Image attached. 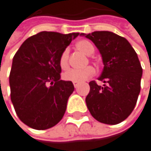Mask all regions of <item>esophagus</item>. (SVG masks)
<instances>
[{"label": "esophagus", "instance_id": "esophagus-1", "mask_svg": "<svg viewBox=\"0 0 151 151\" xmlns=\"http://www.w3.org/2000/svg\"><path fill=\"white\" fill-rule=\"evenodd\" d=\"M73 85H74V88H77L78 86H79V83H78V82H73Z\"/></svg>", "mask_w": 151, "mask_h": 151}]
</instances>
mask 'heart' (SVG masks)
Here are the masks:
<instances>
[{
  "label": "heart",
  "instance_id": "1",
  "mask_svg": "<svg viewBox=\"0 0 151 151\" xmlns=\"http://www.w3.org/2000/svg\"><path fill=\"white\" fill-rule=\"evenodd\" d=\"M77 48L84 53L87 55H91L95 52V47L88 40H81L79 41L76 44ZM68 58H69V50L65 48L59 58V64L62 69H66L68 67ZM95 69L92 66H88L83 69H70L63 72V79L64 81H71V82H83L91 77L94 76L95 74Z\"/></svg>",
  "mask_w": 151,
  "mask_h": 151
}]
</instances>
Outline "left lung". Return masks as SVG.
I'll list each match as a JSON object with an SVG mask.
<instances>
[{"label":"left lung","mask_w":151,"mask_h":151,"mask_svg":"<svg viewBox=\"0 0 151 151\" xmlns=\"http://www.w3.org/2000/svg\"><path fill=\"white\" fill-rule=\"evenodd\" d=\"M94 42L104 63L99 81H90L86 104L91 115L99 122L117 125L133 111L141 90L142 68L136 52L127 39L108 31L81 33Z\"/></svg>","instance_id":"obj_1"}]
</instances>
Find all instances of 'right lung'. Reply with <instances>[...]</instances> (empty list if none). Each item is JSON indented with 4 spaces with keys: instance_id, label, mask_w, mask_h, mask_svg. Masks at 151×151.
Returning <instances> with one entry per match:
<instances>
[{
    "instance_id": "right-lung-1",
    "label": "right lung",
    "mask_w": 151,
    "mask_h": 151,
    "mask_svg": "<svg viewBox=\"0 0 151 151\" xmlns=\"http://www.w3.org/2000/svg\"><path fill=\"white\" fill-rule=\"evenodd\" d=\"M79 35L40 32L28 38L14 55L10 98L17 115L26 126L45 130L63 119L74 86L61 80L59 58Z\"/></svg>"
}]
</instances>
